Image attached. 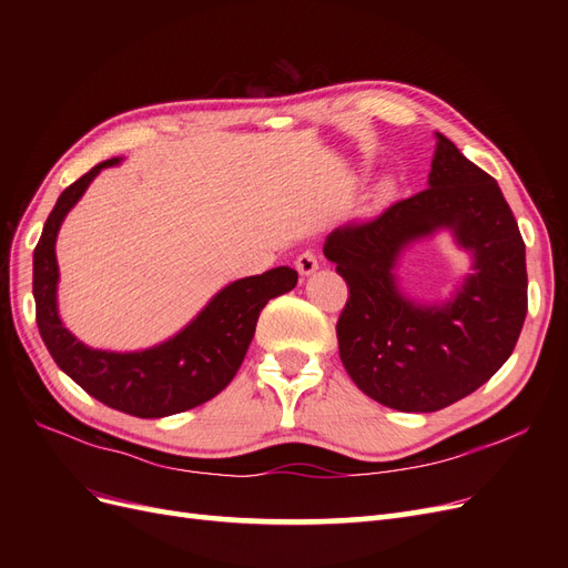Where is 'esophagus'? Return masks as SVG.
Masks as SVG:
<instances>
[{
  "label": "esophagus",
  "mask_w": 568,
  "mask_h": 568,
  "mask_svg": "<svg viewBox=\"0 0 568 568\" xmlns=\"http://www.w3.org/2000/svg\"><path fill=\"white\" fill-rule=\"evenodd\" d=\"M320 267L317 263V255L313 251H303L298 257H296V270L301 277H311V274Z\"/></svg>",
  "instance_id": "esophagus-1"
}]
</instances>
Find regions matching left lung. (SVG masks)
Masks as SVG:
<instances>
[{
    "mask_svg": "<svg viewBox=\"0 0 568 568\" xmlns=\"http://www.w3.org/2000/svg\"><path fill=\"white\" fill-rule=\"evenodd\" d=\"M450 231L473 270L448 302L422 304L394 267L412 243ZM326 261L351 296L338 317V355L355 386L400 412H436L500 369L526 320V246L500 186L436 132L428 189L376 220L334 230Z\"/></svg>",
    "mask_w": 568,
    "mask_h": 568,
    "instance_id": "1",
    "label": "left lung"
}]
</instances>
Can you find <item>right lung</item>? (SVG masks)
Masks as SVG:
<instances>
[{
  "label": "right lung",
  "instance_id": "right-lung-1",
  "mask_svg": "<svg viewBox=\"0 0 568 568\" xmlns=\"http://www.w3.org/2000/svg\"><path fill=\"white\" fill-rule=\"evenodd\" d=\"M120 161L123 159L99 163L63 189L32 253V296L47 351L82 390L125 415L159 419L209 403L234 379L251 346L261 311L270 298L296 286L298 272L274 267L227 284L184 329L159 346L130 353L84 346L65 329L59 315L57 236L61 222L88 192L92 180Z\"/></svg>",
  "mask_w": 568,
  "mask_h": 568
}]
</instances>
